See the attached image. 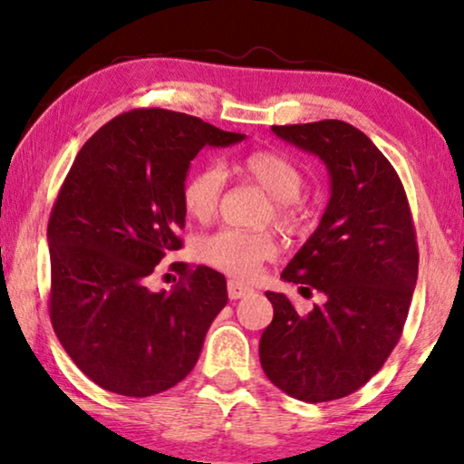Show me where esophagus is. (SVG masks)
<instances>
[{
  "label": "esophagus",
  "instance_id": "34e87169",
  "mask_svg": "<svg viewBox=\"0 0 464 464\" xmlns=\"http://www.w3.org/2000/svg\"><path fill=\"white\" fill-rule=\"evenodd\" d=\"M251 287L245 283H238V281H227V295H230V300H240V297L249 295L251 294Z\"/></svg>",
  "mask_w": 464,
  "mask_h": 464
}]
</instances>
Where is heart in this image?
Wrapping results in <instances>:
<instances>
[{
  "instance_id": "1",
  "label": "heart",
  "mask_w": 464,
  "mask_h": 464,
  "mask_svg": "<svg viewBox=\"0 0 464 464\" xmlns=\"http://www.w3.org/2000/svg\"><path fill=\"white\" fill-rule=\"evenodd\" d=\"M238 170L275 200L270 218L287 234H297L306 226V211L297 205L304 189V175L294 162L275 151H251L238 162ZM226 173L218 164H205L186 177L181 202L189 218L208 221L218 213ZM278 245L270 232H243L234 227L208 234L198 240V257L224 275L251 281L264 262L276 256Z\"/></svg>"
}]
</instances>
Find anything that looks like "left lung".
Instances as JSON below:
<instances>
[{
  "label": "left lung",
  "mask_w": 464,
  "mask_h": 464,
  "mask_svg": "<svg viewBox=\"0 0 464 464\" xmlns=\"http://www.w3.org/2000/svg\"><path fill=\"white\" fill-rule=\"evenodd\" d=\"M272 132L321 158L332 194L319 227L281 275L325 300L302 314L285 294L266 291L275 316L259 361L287 395L334 401L361 389L401 338L418 278L408 196L392 164L353 124L321 120Z\"/></svg>",
  "instance_id": "1"
}]
</instances>
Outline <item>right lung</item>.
<instances>
[{
	"mask_svg": "<svg viewBox=\"0 0 464 464\" xmlns=\"http://www.w3.org/2000/svg\"><path fill=\"white\" fill-rule=\"evenodd\" d=\"M200 118L132 110L94 132L69 169L48 221L50 321L101 389L150 397L194 370L227 304L221 272L181 264L170 291L148 276L181 249V188L202 148L243 141Z\"/></svg>",
	"mask_w": 464,
	"mask_h": 464,
	"instance_id": "1",
	"label": "right lung"
}]
</instances>
